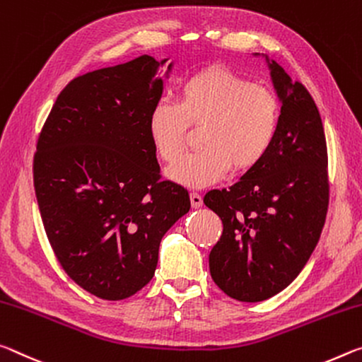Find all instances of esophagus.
Returning <instances> with one entry per match:
<instances>
[{"label": "esophagus", "mask_w": 362, "mask_h": 362, "mask_svg": "<svg viewBox=\"0 0 362 362\" xmlns=\"http://www.w3.org/2000/svg\"><path fill=\"white\" fill-rule=\"evenodd\" d=\"M189 197H191V204H192L194 209H199V206L202 205V202H204L202 195H200V192H197V191H192Z\"/></svg>", "instance_id": "1"}]
</instances>
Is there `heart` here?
I'll return each instance as SVG.
<instances>
[{
  "mask_svg": "<svg viewBox=\"0 0 362 362\" xmlns=\"http://www.w3.org/2000/svg\"><path fill=\"white\" fill-rule=\"evenodd\" d=\"M281 107L268 88L223 67L199 70L181 83L176 103L160 99L149 114V133L158 157L176 163L186 149L191 125L200 128L204 147L171 170L189 186L211 185L228 173L259 163L279 128Z\"/></svg>",
  "mask_w": 362,
  "mask_h": 362,
  "instance_id": "b5f03b06",
  "label": "heart"
}]
</instances>
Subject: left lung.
<instances>
[{
  "mask_svg": "<svg viewBox=\"0 0 362 362\" xmlns=\"http://www.w3.org/2000/svg\"><path fill=\"white\" fill-rule=\"evenodd\" d=\"M282 107L271 149L229 189H213L204 204L223 221L209 262L228 297L263 301L300 274L321 237L329 209L327 144L310 91L269 64Z\"/></svg>",
  "mask_w": 362,
  "mask_h": 362,
  "instance_id": "obj_1",
  "label": "left lung"
}]
</instances>
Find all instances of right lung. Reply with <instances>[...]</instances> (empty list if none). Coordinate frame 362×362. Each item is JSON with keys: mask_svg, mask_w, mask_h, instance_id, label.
Returning <instances> with one entry per match:
<instances>
[{"mask_svg": "<svg viewBox=\"0 0 362 362\" xmlns=\"http://www.w3.org/2000/svg\"><path fill=\"white\" fill-rule=\"evenodd\" d=\"M163 62L144 54L78 75L37 141L33 186L47 240L70 279L103 300L132 297L152 279L160 240L191 209L186 189L162 180L149 133Z\"/></svg>", "mask_w": 362, "mask_h": 362, "instance_id": "add662e5", "label": "right lung"}]
</instances>
